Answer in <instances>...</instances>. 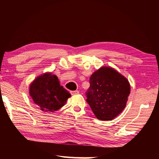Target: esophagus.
<instances>
[{"label":"esophagus","mask_w":159,"mask_h":159,"mask_svg":"<svg viewBox=\"0 0 159 159\" xmlns=\"http://www.w3.org/2000/svg\"><path fill=\"white\" fill-rule=\"evenodd\" d=\"M79 93V90H75V91H71V94L72 95H77V94Z\"/></svg>","instance_id":"34e87169"}]
</instances>
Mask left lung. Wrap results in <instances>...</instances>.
<instances>
[{
    "instance_id": "1",
    "label": "left lung",
    "mask_w": 159,
    "mask_h": 159,
    "mask_svg": "<svg viewBox=\"0 0 159 159\" xmlns=\"http://www.w3.org/2000/svg\"><path fill=\"white\" fill-rule=\"evenodd\" d=\"M86 101L97 118L111 120L123 111L130 93L128 80L110 66H102L91 75Z\"/></svg>"
}]
</instances>
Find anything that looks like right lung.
<instances>
[{"label":"right lung","mask_w":159,"mask_h":159,"mask_svg":"<svg viewBox=\"0 0 159 159\" xmlns=\"http://www.w3.org/2000/svg\"><path fill=\"white\" fill-rule=\"evenodd\" d=\"M29 93L34 103L45 113L57 111L71 97V94L60 85L57 76L52 72L37 76L29 85Z\"/></svg>","instance_id":"1"}]
</instances>
